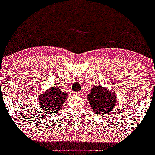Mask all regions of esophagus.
<instances>
[{"instance_id":"1","label":"esophagus","mask_w":155,"mask_h":155,"mask_svg":"<svg viewBox=\"0 0 155 155\" xmlns=\"http://www.w3.org/2000/svg\"><path fill=\"white\" fill-rule=\"evenodd\" d=\"M81 94H82L81 92H75L74 93V95H76V96H80Z\"/></svg>"}]
</instances>
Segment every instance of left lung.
I'll return each instance as SVG.
<instances>
[{
    "label": "left lung",
    "instance_id": "8db88e82",
    "mask_svg": "<svg viewBox=\"0 0 155 155\" xmlns=\"http://www.w3.org/2000/svg\"><path fill=\"white\" fill-rule=\"evenodd\" d=\"M89 104L94 112L98 115H105L112 112L116 104V95L115 92H110L101 85L93 87L87 95Z\"/></svg>",
    "mask_w": 155,
    "mask_h": 155
}]
</instances>
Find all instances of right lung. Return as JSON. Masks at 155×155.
<instances>
[{"mask_svg":"<svg viewBox=\"0 0 155 155\" xmlns=\"http://www.w3.org/2000/svg\"><path fill=\"white\" fill-rule=\"evenodd\" d=\"M67 97L68 94L66 92H63L57 86L52 87L40 95L39 105L48 115H52L60 110Z\"/></svg>","mask_w":155,"mask_h":155,"instance_id":"1","label":"right lung"}]
</instances>
